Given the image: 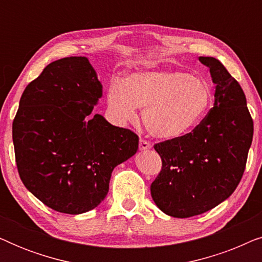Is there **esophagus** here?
<instances>
[{"label":"esophagus","mask_w":262,"mask_h":262,"mask_svg":"<svg viewBox=\"0 0 262 262\" xmlns=\"http://www.w3.org/2000/svg\"><path fill=\"white\" fill-rule=\"evenodd\" d=\"M151 148V144L148 141H145V139H142L139 141V150H148Z\"/></svg>","instance_id":"1"}]
</instances>
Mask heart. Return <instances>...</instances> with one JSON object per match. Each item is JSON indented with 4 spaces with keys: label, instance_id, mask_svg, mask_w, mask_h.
<instances>
[{
    "label": "heart",
    "instance_id": "heart-1",
    "mask_svg": "<svg viewBox=\"0 0 262 262\" xmlns=\"http://www.w3.org/2000/svg\"><path fill=\"white\" fill-rule=\"evenodd\" d=\"M211 102L209 84L181 71H146L111 82L107 107L117 123L124 124L143 110V123L150 135L162 139L181 137L205 116Z\"/></svg>",
    "mask_w": 262,
    "mask_h": 262
}]
</instances>
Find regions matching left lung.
Masks as SVG:
<instances>
[{"label":"left lung","mask_w":262,"mask_h":262,"mask_svg":"<svg viewBox=\"0 0 262 262\" xmlns=\"http://www.w3.org/2000/svg\"><path fill=\"white\" fill-rule=\"evenodd\" d=\"M216 84L213 107L192 132L157 143L162 169L150 186L168 216L202 214L232 194L253 141V119L241 85L213 57H199Z\"/></svg>","instance_id":"1"}]
</instances>
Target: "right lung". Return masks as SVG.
I'll return each instance as SVG.
<instances>
[{
	"label": "right lung",
	"mask_w": 262,
	"mask_h": 262,
	"mask_svg": "<svg viewBox=\"0 0 262 262\" xmlns=\"http://www.w3.org/2000/svg\"><path fill=\"white\" fill-rule=\"evenodd\" d=\"M102 84L85 57L50 63L25 88L13 121L17 171L50 209L80 214L105 199L118 164L137 152L138 136L93 108Z\"/></svg>",
	"instance_id": "right-lung-1"
}]
</instances>
